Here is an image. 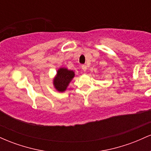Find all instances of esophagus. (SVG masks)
Listing matches in <instances>:
<instances>
[{"instance_id": "34e87169", "label": "esophagus", "mask_w": 151, "mask_h": 151, "mask_svg": "<svg viewBox=\"0 0 151 151\" xmlns=\"http://www.w3.org/2000/svg\"><path fill=\"white\" fill-rule=\"evenodd\" d=\"M81 69H82L83 71H84V72H85V71L86 70V66L84 65H81Z\"/></svg>"}]
</instances>
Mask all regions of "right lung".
<instances>
[{"mask_svg": "<svg viewBox=\"0 0 151 151\" xmlns=\"http://www.w3.org/2000/svg\"><path fill=\"white\" fill-rule=\"evenodd\" d=\"M74 77V72L72 70H69L66 68H60L57 72V75L53 81L55 89L61 92L65 91Z\"/></svg>", "mask_w": 151, "mask_h": 151, "instance_id": "obj_1", "label": "right lung"}]
</instances>
